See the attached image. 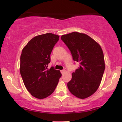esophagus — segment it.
Listing matches in <instances>:
<instances>
[{
    "mask_svg": "<svg viewBox=\"0 0 122 122\" xmlns=\"http://www.w3.org/2000/svg\"><path fill=\"white\" fill-rule=\"evenodd\" d=\"M65 70H62L61 71V74H63L65 72Z\"/></svg>",
    "mask_w": 122,
    "mask_h": 122,
    "instance_id": "obj_1",
    "label": "esophagus"
}]
</instances>
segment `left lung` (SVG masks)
<instances>
[{
    "mask_svg": "<svg viewBox=\"0 0 122 122\" xmlns=\"http://www.w3.org/2000/svg\"><path fill=\"white\" fill-rule=\"evenodd\" d=\"M61 39L70 51L73 60L80 65L67 83L70 93L85 99L98 89L105 70L102 47L98 42L83 33L72 32L63 35Z\"/></svg>",
    "mask_w": 122,
    "mask_h": 122,
    "instance_id": "8db88e82",
    "label": "left lung"
}]
</instances>
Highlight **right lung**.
<instances>
[{
	"mask_svg": "<svg viewBox=\"0 0 122 122\" xmlns=\"http://www.w3.org/2000/svg\"><path fill=\"white\" fill-rule=\"evenodd\" d=\"M51 33L37 35L28 42L20 58V73L24 86L31 95L44 99L55 91L61 74L54 67L48 69L50 55L59 40Z\"/></svg>",
	"mask_w": 122,
	"mask_h": 122,
	"instance_id": "right-lung-1",
	"label": "right lung"
}]
</instances>
